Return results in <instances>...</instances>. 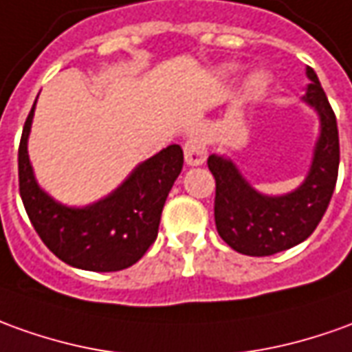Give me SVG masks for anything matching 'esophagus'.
Listing matches in <instances>:
<instances>
[{
    "mask_svg": "<svg viewBox=\"0 0 352 352\" xmlns=\"http://www.w3.org/2000/svg\"><path fill=\"white\" fill-rule=\"evenodd\" d=\"M184 159L188 166H199L207 159V145H205V138L199 132L193 134L186 140L184 144Z\"/></svg>",
    "mask_w": 352,
    "mask_h": 352,
    "instance_id": "obj_1",
    "label": "esophagus"
}]
</instances>
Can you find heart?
<instances>
[{
    "label": "heart",
    "mask_w": 352,
    "mask_h": 352,
    "mask_svg": "<svg viewBox=\"0 0 352 352\" xmlns=\"http://www.w3.org/2000/svg\"><path fill=\"white\" fill-rule=\"evenodd\" d=\"M220 72H222L224 76H230V74L236 72V67H234V65H226V67H222ZM270 86H272V76H270L268 72H264V70H254L253 74L245 80V91L251 99L263 98Z\"/></svg>",
    "instance_id": "heart-1"
}]
</instances>
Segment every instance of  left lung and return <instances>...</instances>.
I'll use <instances>...</instances> for the list:
<instances>
[{
    "instance_id": "1",
    "label": "left lung",
    "mask_w": 352,
    "mask_h": 352,
    "mask_svg": "<svg viewBox=\"0 0 352 352\" xmlns=\"http://www.w3.org/2000/svg\"><path fill=\"white\" fill-rule=\"evenodd\" d=\"M307 78L310 84L302 101L318 115L320 134L309 172L295 190L282 195L263 193L249 184L230 157L217 153L208 157V170L217 180V230L237 253L268 256L299 245L316 230L333 195L339 168L338 120L310 67Z\"/></svg>"
}]
</instances>
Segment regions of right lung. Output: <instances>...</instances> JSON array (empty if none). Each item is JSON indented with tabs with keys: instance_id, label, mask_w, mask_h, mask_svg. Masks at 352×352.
Segmentation results:
<instances>
[{
	"instance_id": "right-lung-1",
	"label": "right lung",
	"mask_w": 352,
	"mask_h": 352,
	"mask_svg": "<svg viewBox=\"0 0 352 352\" xmlns=\"http://www.w3.org/2000/svg\"><path fill=\"white\" fill-rule=\"evenodd\" d=\"M34 109L19 147V188L34 230L63 263L89 272H116L135 264L159 234L164 201L180 176L184 153L172 144L140 162L126 180L96 203L69 207L36 180L28 157Z\"/></svg>"
}]
</instances>
